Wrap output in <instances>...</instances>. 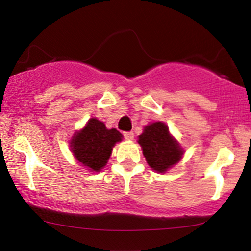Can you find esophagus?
I'll use <instances>...</instances> for the list:
<instances>
[{"mask_svg": "<svg viewBox=\"0 0 251 251\" xmlns=\"http://www.w3.org/2000/svg\"><path fill=\"white\" fill-rule=\"evenodd\" d=\"M124 138L126 140H132L134 138V133L133 132H124Z\"/></svg>", "mask_w": 251, "mask_h": 251, "instance_id": "esophagus-1", "label": "esophagus"}]
</instances>
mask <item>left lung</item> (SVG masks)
Returning a JSON list of instances; mask_svg holds the SVG:
<instances>
[{
  "label": "left lung",
  "instance_id": "1",
  "mask_svg": "<svg viewBox=\"0 0 251 251\" xmlns=\"http://www.w3.org/2000/svg\"><path fill=\"white\" fill-rule=\"evenodd\" d=\"M143 156L150 168L157 172H165L181 159L183 150L169 133L164 123L156 122L146 126L139 136Z\"/></svg>",
  "mask_w": 251,
  "mask_h": 251
}]
</instances>
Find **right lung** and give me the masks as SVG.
I'll use <instances>...</instances> for the list:
<instances>
[{"label":"right lung","instance_id":"add662e5","mask_svg":"<svg viewBox=\"0 0 251 251\" xmlns=\"http://www.w3.org/2000/svg\"><path fill=\"white\" fill-rule=\"evenodd\" d=\"M122 134L116 128L106 129L96 118L88 120L86 127L71 140L72 152L76 159L91 171H100L111 156L112 147L122 141Z\"/></svg>","mask_w":251,"mask_h":251}]
</instances>
